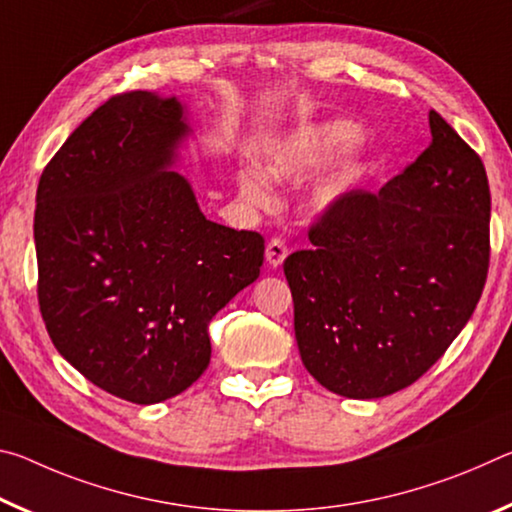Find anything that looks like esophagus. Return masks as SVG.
I'll list each match as a JSON object with an SVG mask.
<instances>
[{
  "label": "esophagus",
  "mask_w": 512,
  "mask_h": 512,
  "mask_svg": "<svg viewBox=\"0 0 512 512\" xmlns=\"http://www.w3.org/2000/svg\"><path fill=\"white\" fill-rule=\"evenodd\" d=\"M287 255H289V250H287V244H284L282 239H271L266 244V262L271 264L273 268L282 266V262L287 259Z\"/></svg>",
  "instance_id": "obj_1"
}]
</instances>
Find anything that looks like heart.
Segmentation results:
<instances>
[{
	"instance_id": "heart-1",
	"label": "heart",
	"mask_w": 512,
	"mask_h": 512,
	"mask_svg": "<svg viewBox=\"0 0 512 512\" xmlns=\"http://www.w3.org/2000/svg\"><path fill=\"white\" fill-rule=\"evenodd\" d=\"M368 131L354 119H329L316 124H302L293 131L284 133L266 146L264 169L244 167L237 173V189L241 201L253 210H271L275 205V189L271 178L277 183L298 185L305 183L329 164L345 158L366 142ZM375 167V162L352 158L343 162L332 176L318 189V198L325 205H334L348 198L366 173Z\"/></svg>"
}]
</instances>
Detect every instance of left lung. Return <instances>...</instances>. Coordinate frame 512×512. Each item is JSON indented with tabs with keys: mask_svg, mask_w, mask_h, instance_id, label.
Listing matches in <instances>:
<instances>
[{
	"mask_svg": "<svg viewBox=\"0 0 512 512\" xmlns=\"http://www.w3.org/2000/svg\"><path fill=\"white\" fill-rule=\"evenodd\" d=\"M431 144L377 194L352 192L284 259L300 359L350 400L402 391L443 357L481 298L490 187L436 110Z\"/></svg>",
	"mask_w": 512,
	"mask_h": 512,
	"instance_id": "left-lung-1",
	"label": "left lung"
}]
</instances>
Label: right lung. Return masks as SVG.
Segmentation results:
<instances>
[{
    "label": "right lung",
    "instance_id": "right-lung-1",
    "mask_svg": "<svg viewBox=\"0 0 512 512\" xmlns=\"http://www.w3.org/2000/svg\"><path fill=\"white\" fill-rule=\"evenodd\" d=\"M187 106L108 99L67 137L36 194L38 300L63 359L103 391L158 404L210 363V323L259 277L264 239L205 219L178 173Z\"/></svg>",
    "mask_w": 512,
    "mask_h": 512
}]
</instances>
